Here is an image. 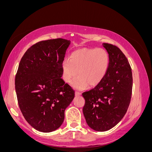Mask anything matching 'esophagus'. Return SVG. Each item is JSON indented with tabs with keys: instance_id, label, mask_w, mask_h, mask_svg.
<instances>
[{
	"instance_id": "1",
	"label": "esophagus",
	"mask_w": 152,
	"mask_h": 152,
	"mask_svg": "<svg viewBox=\"0 0 152 152\" xmlns=\"http://www.w3.org/2000/svg\"><path fill=\"white\" fill-rule=\"evenodd\" d=\"M75 95L76 96H80V95H81V93H79V92L75 91Z\"/></svg>"
}]
</instances>
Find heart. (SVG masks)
<instances>
[{"label":"heart","mask_w":152,"mask_h":152,"mask_svg":"<svg viewBox=\"0 0 152 152\" xmlns=\"http://www.w3.org/2000/svg\"><path fill=\"white\" fill-rule=\"evenodd\" d=\"M109 56L102 48H82L77 49L62 63L63 79L69 82L77 75L79 76L72 82V86L78 89H84L88 86L98 85L107 74L109 66Z\"/></svg>","instance_id":"heart-1"}]
</instances>
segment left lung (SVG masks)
Wrapping results in <instances>:
<instances>
[{
    "label": "left lung",
    "mask_w": 152,
    "mask_h": 152,
    "mask_svg": "<svg viewBox=\"0 0 152 152\" xmlns=\"http://www.w3.org/2000/svg\"><path fill=\"white\" fill-rule=\"evenodd\" d=\"M109 56L107 74L94 89L84 92L83 113L94 131L103 132L115 126L125 115L132 88L131 68L127 58L115 45L103 43Z\"/></svg>",
    "instance_id": "8db88e82"
}]
</instances>
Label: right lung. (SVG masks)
I'll return each mask as SVG.
<instances>
[{"label":"right lung","mask_w":152,"mask_h":152,"mask_svg":"<svg viewBox=\"0 0 152 152\" xmlns=\"http://www.w3.org/2000/svg\"><path fill=\"white\" fill-rule=\"evenodd\" d=\"M70 40L40 41L24 54L15 77L21 112L36 130L50 132L61 126L75 92L61 79L62 63Z\"/></svg>","instance_id":"add662e5"}]
</instances>
